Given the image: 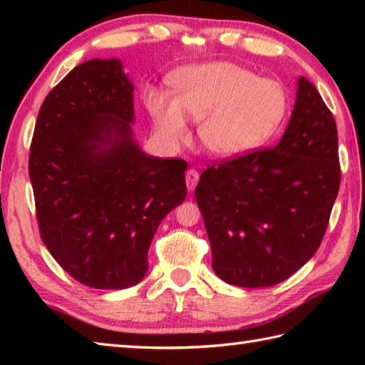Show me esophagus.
Segmentation results:
<instances>
[{"label":"esophagus","instance_id":"obj_1","mask_svg":"<svg viewBox=\"0 0 365 365\" xmlns=\"http://www.w3.org/2000/svg\"><path fill=\"white\" fill-rule=\"evenodd\" d=\"M185 180H187V188L190 191H193L196 188L197 182H200V172L195 170V169H190L187 172V175H185Z\"/></svg>","mask_w":365,"mask_h":365}]
</instances>
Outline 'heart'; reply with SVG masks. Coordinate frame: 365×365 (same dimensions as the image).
Returning a JSON list of instances; mask_svg holds the SVG:
<instances>
[{
  "label": "heart",
  "instance_id": "obj_1",
  "mask_svg": "<svg viewBox=\"0 0 365 365\" xmlns=\"http://www.w3.org/2000/svg\"><path fill=\"white\" fill-rule=\"evenodd\" d=\"M174 98L153 93L148 108L160 133L172 143L188 137L185 115L200 120L202 146L217 156L250 153L265 143L282 125L288 110L283 85L259 78L233 63L185 67L170 78Z\"/></svg>",
  "mask_w": 365,
  "mask_h": 365
}]
</instances>
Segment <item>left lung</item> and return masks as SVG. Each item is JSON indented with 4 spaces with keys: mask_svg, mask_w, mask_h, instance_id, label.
<instances>
[{
    "mask_svg": "<svg viewBox=\"0 0 365 365\" xmlns=\"http://www.w3.org/2000/svg\"><path fill=\"white\" fill-rule=\"evenodd\" d=\"M341 168L333 114L309 80L298 82L279 145L214 160L195 190L215 275L230 285H277L319 250Z\"/></svg>",
    "mask_w": 365,
    "mask_h": 365,
    "instance_id": "8db88e82",
    "label": "left lung"
}]
</instances>
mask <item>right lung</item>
<instances>
[{
    "mask_svg": "<svg viewBox=\"0 0 365 365\" xmlns=\"http://www.w3.org/2000/svg\"><path fill=\"white\" fill-rule=\"evenodd\" d=\"M132 91L120 61L73 67L43 101L30 143L40 237L90 288L143 279L154 233L187 196V160L146 156L135 145Z\"/></svg>",
    "mask_w": 365,
    "mask_h": 365,
    "instance_id": "obj_1",
    "label": "right lung"
}]
</instances>
